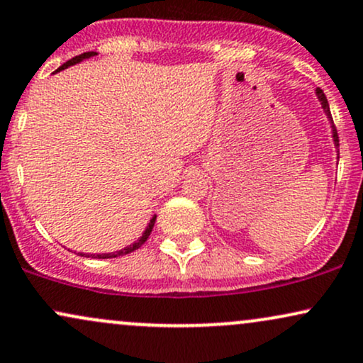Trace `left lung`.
<instances>
[{
	"label": "left lung",
	"mask_w": 363,
	"mask_h": 363,
	"mask_svg": "<svg viewBox=\"0 0 363 363\" xmlns=\"http://www.w3.org/2000/svg\"><path fill=\"white\" fill-rule=\"evenodd\" d=\"M316 96H318V99H320V103H321L323 113H325L326 118H328V121H330L331 140H333V145H335V148H336V160H338V159H340V152H338V133H336V128H335V125H333V120H331V113H330V104H328V99H326L325 93H323V91L320 89V87H318V89H316Z\"/></svg>",
	"instance_id": "left-lung-1"
}]
</instances>
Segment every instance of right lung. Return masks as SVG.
<instances>
[{
    "label": "right lung",
    "instance_id": "1",
    "mask_svg": "<svg viewBox=\"0 0 363 363\" xmlns=\"http://www.w3.org/2000/svg\"><path fill=\"white\" fill-rule=\"evenodd\" d=\"M94 55H98L96 54V52H84V54H81V55H77V57H74V59H71V60H67V62L65 64H62L60 65L59 69H57V71L54 72V74H57V72H60V71H64V69H67V67H71V65H76V64H81L82 60H87V59H93ZM155 218H157V215H154L150 218V221H148V225H147V228L143 230V233H142V237H138L137 240H135V242L132 243V245H128V247H125V248H121V250H118V252H113V253H79L81 257H91V259H115V257H120V255H126V253H132L133 250H137V248H140L143 245V243L147 242V238H148V235L152 233V228H154V225H155Z\"/></svg>",
    "mask_w": 363,
    "mask_h": 363
}]
</instances>
